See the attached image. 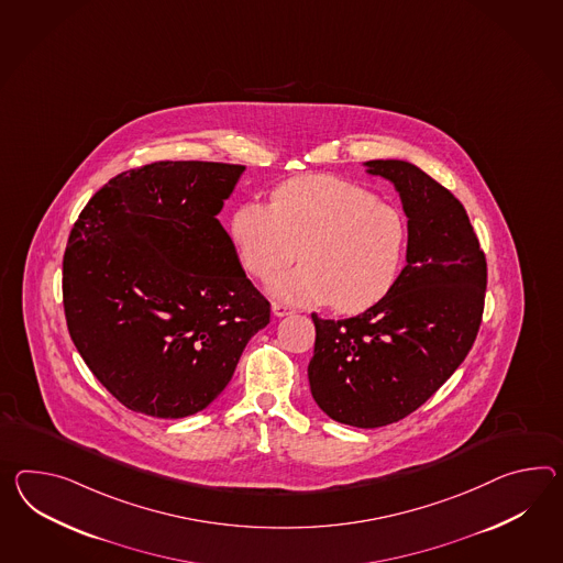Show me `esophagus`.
Returning a JSON list of instances; mask_svg holds the SVG:
<instances>
[{
	"label": "esophagus",
	"mask_w": 563,
	"mask_h": 563,
	"mask_svg": "<svg viewBox=\"0 0 563 563\" xmlns=\"http://www.w3.org/2000/svg\"><path fill=\"white\" fill-rule=\"evenodd\" d=\"M273 313H275L276 317H285L290 316L292 313V309L288 307L287 302H273Z\"/></svg>",
	"instance_id": "1"
}]
</instances>
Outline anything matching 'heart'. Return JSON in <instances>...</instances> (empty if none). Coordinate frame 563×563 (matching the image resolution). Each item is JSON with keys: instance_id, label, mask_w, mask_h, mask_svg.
<instances>
[{"instance_id": "obj_1", "label": "heart", "mask_w": 563, "mask_h": 563, "mask_svg": "<svg viewBox=\"0 0 563 563\" xmlns=\"http://www.w3.org/2000/svg\"><path fill=\"white\" fill-rule=\"evenodd\" d=\"M233 246L261 280L288 264L302 266L273 283V295L302 305L330 302L360 313L388 295L407 250L400 209L352 180L307 175L271 192V206L247 201L230 223Z\"/></svg>"}]
</instances>
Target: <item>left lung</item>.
<instances>
[{
    "label": "left lung",
    "mask_w": 563,
    "mask_h": 563,
    "mask_svg": "<svg viewBox=\"0 0 563 563\" xmlns=\"http://www.w3.org/2000/svg\"><path fill=\"white\" fill-rule=\"evenodd\" d=\"M393 180L409 218L407 266L371 309L319 319L309 362L319 409L345 426H390L433 397L476 342L486 297V256L466 209L405 161H371Z\"/></svg>",
    "instance_id": "left-lung-1"
}]
</instances>
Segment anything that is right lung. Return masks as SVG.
Masks as SVG:
<instances>
[{
    "mask_svg": "<svg viewBox=\"0 0 563 563\" xmlns=\"http://www.w3.org/2000/svg\"><path fill=\"white\" fill-rule=\"evenodd\" d=\"M242 170L203 161L130 168L89 199L70 230V340L130 411H203L232 380L250 338L271 323V302L218 220Z\"/></svg>",
    "mask_w": 563,
    "mask_h": 563,
    "instance_id": "right-lung-1",
    "label": "right lung"
}]
</instances>
